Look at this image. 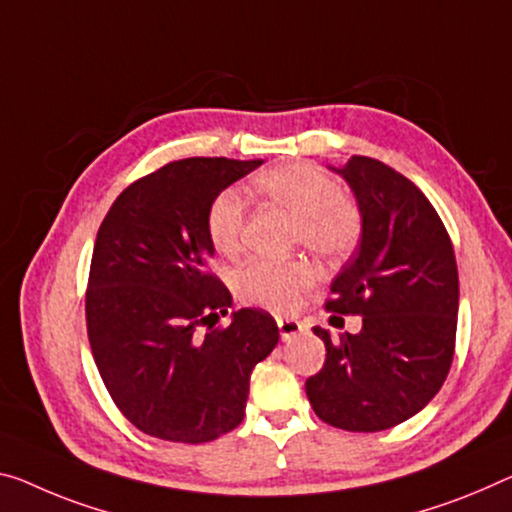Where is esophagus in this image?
<instances>
[{
  "mask_svg": "<svg viewBox=\"0 0 512 512\" xmlns=\"http://www.w3.org/2000/svg\"><path fill=\"white\" fill-rule=\"evenodd\" d=\"M277 325H279L281 341H290V338L300 336L304 332V325L295 318H277Z\"/></svg>",
  "mask_w": 512,
  "mask_h": 512,
  "instance_id": "1",
  "label": "esophagus"
}]
</instances>
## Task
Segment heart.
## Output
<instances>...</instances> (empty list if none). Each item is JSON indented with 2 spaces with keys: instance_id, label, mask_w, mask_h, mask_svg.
<instances>
[{
  "instance_id": "obj_1",
  "label": "heart",
  "mask_w": 512,
  "mask_h": 512,
  "mask_svg": "<svg viewBox=\"0 0 512 512\" xmlns=\"http://www.w3.org/2000/svg\"><path fill=\"white\" fill-rule=\"evenodd\" d=\"M256 192L295 215V240L322 258H341L357 247L361 215L357 203L309 164H283L254 178ZM247 219V203L238 190L215 196L208 210V238L219 254H235ZM313 283V270L302 261L254 258L235 274V290L247 304L290 311Z\"/></svg>"
}]
</instances>
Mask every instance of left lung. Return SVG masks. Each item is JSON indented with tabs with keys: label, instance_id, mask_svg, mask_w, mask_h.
<instances>
[{
	"label": "left lung",
	"instance_id": "left-lung-1",
	"mask_svg": "<svg viewBox=\"0 0 512 512\" xmlns=\"http://www.w3.org/2000/svg\"><path fill=\"white\" fill-rule=\"evenodd\" d=\"M334 171L355 194L361 238L332 281L327 311L361 316V329L332 341L313 327L327 357L306 396L329 426L377 432L419 414L442 389L458 327V265L442 219L412 180L364 155Z\"/></svg>",
	"mask_w": 512,
	"mask_h": 512
}]
</instances>
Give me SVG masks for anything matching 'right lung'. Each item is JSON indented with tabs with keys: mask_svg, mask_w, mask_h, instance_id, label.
Returning a JSON list of instances; mask_svg holds the SVG:
<instances>
[{
	"mask_svg": "<svg viewBox=\"0 0 512 512\" xmlns=\"http://www.w3.org/2000/svg\"><path fill=\"white\" fill-rule=\"evenodd\" d=\"M263 160L187 157L139 178L102 219L86 288V332L102 382L132 426L203 444L245 419L249 377L279 341L263 309L226 316L231 293L210 274L208 210ZM212 325H209V328Z\"/></svg>",
	"mask_w": 512,
	"mask_h": 512,
	"instance_id": "obj_1",
	"label": "right lung"
}]
</instances>
